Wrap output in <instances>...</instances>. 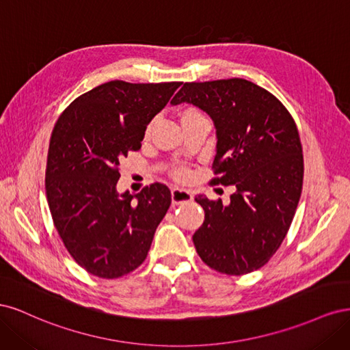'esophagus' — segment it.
I'll list each match as a JSON object with an SVG mask.
<instances>
[{
    "label": "esophagus",
    "mask_w": 350,
    "mask_h": 350,
    "mask_svg": "<svg viewBox=\"0 0 350 350\" xmlns=\"http://www.w3.org/2000/svg\"><path fill=\"white\" fill-rule=\"evenodd\" d=\"M171 197H172L174 204H184L193 201V193L188 191V189H181V188H174L171 191Z\"/></svg>",
    "instance_id": "34e87169"
}]
</instances>
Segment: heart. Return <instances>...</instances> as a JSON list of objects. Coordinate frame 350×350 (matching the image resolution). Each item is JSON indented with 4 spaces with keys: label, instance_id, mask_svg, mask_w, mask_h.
<instances>
[{
    "label": "heart",
    "instance_id": "obj_1",
    "mask_svg": "<svg viewBox=\"0 0 350 350\" xmlns=\"http://www.w3.org/2000/svg\"><path fill=\"white\" fill-rule=\"evenodd\" d=\"M198 115H201V113L196 108H187L181 113V122L188 120V118H193V116H198ZM149 130H150V126H149V129H147V133H149ZM172 175L176 179H185L189 175V171H188L187 167H175L174 171H172Z\"/></svg>",
    "mask_w": 350,
    "mask_h": 350
}]
</instances>
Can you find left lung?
Masks as SVG:
<instances>
[{
    "label": "left lung",
    "instance_id": "8db88e82",
    "mask_svg": "<svg viewBox=\"0 0 350 350\" xmlns=\"http://www.w3.org/2000/svg\"><path fill=\"white\" fill-rule=\"evenodd\" d=\"M193 103L216 126L211 185H235L228 206L196 197L204 221L193 235L210 269L241 276L262 267L291 228L304 181L298 129L284 105L252 81L184 83L172 105Z\"/></svg>",
    "mask_w": 350,
    "mask_h": 350
}]
</instances>
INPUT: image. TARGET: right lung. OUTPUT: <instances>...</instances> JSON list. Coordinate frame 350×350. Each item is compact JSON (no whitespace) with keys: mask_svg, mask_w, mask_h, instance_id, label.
I'll return each mask as SVG.
<instances>
[{"mask_svg":"<svg viewBox=\"0 0 350 350\" xmlns=\"http://www.w3.org/2000/svg\"><path fill=\"white\" fill-rule=\"evenodd\" d=\"M179 81L103 83L74 99L51 134L45 189L58 235L80 267L118 279L142 266L171 206L163 184L116 193L120 162L142 147L144 131Z\"/></svg>","mask_w":350,"mask_h":350,"instance_id":"add662e5","label":"right lung"}]
</instances>
